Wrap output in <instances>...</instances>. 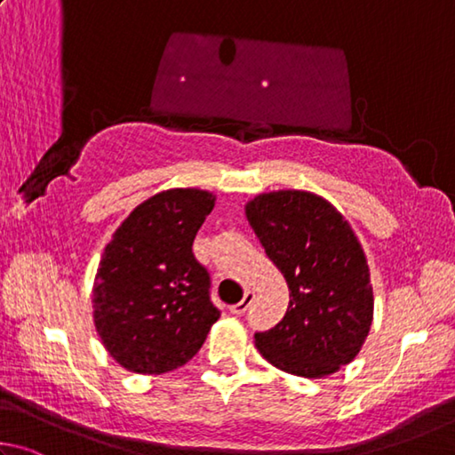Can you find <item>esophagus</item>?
Returning <instances> with one entry per match:
<instances>
[{
    "label": "esophagus",
    "mask_w": 455,
    "mask_h": 455,
    "mask_svg": "<svg viewBox=\"0 0 455 455\" xmlns=\"http://www.w3.org/2000/svg\"><path fill=\"white\" fill-rule=\"evenodd\" d=\"M253 298H256V293L248 290V291L243 293V299H242V301H237V304H234L232 307H229V312H232L234 315H243V314L248 312V309H250Z\"/></svg>",
    "instance_id": "34e87169"
}]
</instances>
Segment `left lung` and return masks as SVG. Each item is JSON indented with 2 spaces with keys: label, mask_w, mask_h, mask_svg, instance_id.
I'll return each mask as SVG.
<instances>
[{
  "label": "left lung",
  "mask_w": 455,
  "mask_h": 455,
  "mask_svg": "<svg viewBox=\"0 0 455 455\" xmlns=\"http://www.w3.org/2000/svg\"><path fill=\"white\" fill-rule=\"evenodd\" d=\"M245 218L290 288L283 320L256 333L259 354L291 376L336 373L360 354L373 320L368 259L352 226L301 189L256 196Z\"/></svg>",
  "instance_id": "1"
}]
</instances>
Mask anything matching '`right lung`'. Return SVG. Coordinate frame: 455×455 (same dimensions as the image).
Segmentation results:
<instances>
[{"instance_id":"right-lung-1","label":"right lung","mask_w":455,"mask_h":455,"mask_svg":"<svg viewBox=\"0 0 455 455\" xmlns=\"http://www.w3.org/2000/svg\"><path fill=\"white\" fill-rule=\"evenodd\" d=\"M215 196L173 188L122 221L93 280V323L103 347L133 373L159 376L194 357L218 322L210 274L191 251Z\"/></svg>"}]
</instances>
